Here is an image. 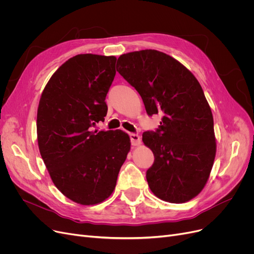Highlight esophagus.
Wrapping results in <instances>:
<instances>
[{"mask_svg": "<svg viewBox=\"0 0 254 254\" xmlns=\"http://www.w3.org/2000/svg\"><path fill=\"white\" fill-rule=\"evenodd\" d=\"M129 138H130V143L132 146H137V145L141 144V138L138 134H132V132H130Z\"/></svg>", "mask_w": 254, "mask_h": 254, "instance_id": "1", "label": "esophagus"}]
</instances>
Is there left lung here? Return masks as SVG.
Listing matches in <instances>:
<instances>
[{
  "label": "left lung",
  "instance_id": "8db88e82",
  "mask_svg": "<svg viewBox=\"0 0 254 254\" xmlns=\"http://www.w3.org/2000/svg\"><path fill=\"white\" fill-rule=\"evenodd\" d=\"M117 63L147 114H163L161 126L143 132L154 154L146 172L151 191L169 203L190 201L204 189L216 153L214 123L202 86L183 64L157 50L126 53Z\"/></svg>",
  "mask_w": 254,
  "mask_h": 254
}]
</instances>
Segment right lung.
Listing matches in <instances>:
<instances>
[{
  "label": "right lung",
  "instance_id": "1",
  "mask_svg": "<svg viewBox=\"0 0 254 254\" xmlns=\"http://www.w3.org/2000/svg\"><path fill=\"white\" fill-rule=\"evenodd\" d=\"M115 57L78 55L46 84L37 113L40 153L58 190L81 205L103 202L114 190L130 149L127 132L91 131L108 111Z\"/></svg>",
  "mask_w": 254,
  "mask_h": 254
}]
</instances>
